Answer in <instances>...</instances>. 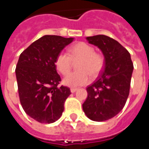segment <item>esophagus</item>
<instances>
[{
  "instance_id": "34e87169",
  "label": "esophagus",
  "mask_w": 149,
  "mask_h": 149,
  "mask_svg": "<svg viewBox=\"0 0 149 149\" xmlns=\"http://www.w3.org/2000/svg\"><path fill=\"white\" fill-rule=\"evenodd\" d=\"M70 91H71V93H73L76 91H77V88H70Z\"/></svg>"
}]
</instances>
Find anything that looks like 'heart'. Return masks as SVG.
Segmentation results:
<instances>
[{
  "instance_id": "b5f03b06",
  "label": "heart",
  "mask_w": 149,
  "mask_h": 149,
  "mask_svg": "<svg viewBox=\"0 0 149 149\" xmlns=\"http://www.w3.org/2000/svg\"><path fill=\"white\" fill-rule=\"evenodd\" d=\"M80 60L77 65L78 71L67 75L63 83L68 87H78L88 84L91 76L97 77L103 69L104 59L100 53L95 52V49L85 42L75 44L68 49V54L61 52L56 56L55 65L62 75L68 74L72 65V61Z\"/></svg>"
}]
</instances>
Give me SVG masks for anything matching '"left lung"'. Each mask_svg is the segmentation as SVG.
<instances>
[{"mask_svg":"<svg viewBox=\"0 0 149 149\" xmlns=\"http://www.w3.org/2000/svg\"><path fill=\"white\" fill-rule=\"evenodd\" d=\"M88 41L97 46L104 56V68L87 89L83 110L94 121H104L120 112L127 101L133 64L130 53L116 40L104 35L88 37Z\"/></svg>","mask_w":149,"mask_h":149,"instance_id":"8db88e82","label":"left lung"}]
</instances>
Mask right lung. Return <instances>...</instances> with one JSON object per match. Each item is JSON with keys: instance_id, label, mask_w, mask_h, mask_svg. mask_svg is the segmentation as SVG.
<instances>
[{"instance_id": "right-lung-1", "label": "right lung", "mask_w": 149, "mask_h": 149, "mask_svg": "<svg viewBox=\"0 0 149 149\" xmlns=\"http://www.w3.org/2000/svg\"><path fill=\"white\" fill-rule=\"evenodd\" d=\"M73 38L45 35L34 41L20 55L16 68L18 93L26 114L41 124L57 120L71 94L61 85L56 72V56Z\"/></svg>"}]
</instances>
